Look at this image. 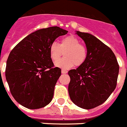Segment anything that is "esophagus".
Instances as JSON below:
<instances>
[{"instance_id": "esophagus-1", "label": "esophagus", "mask_w": 127, "mask_h": 127, "mask_svg": "<svg viewBox=\"0 0 127 127\" xmlns=\"http://www.w3.org/2000/svg\"><path fill=\"white\" fill-rule=\"evenodd\" d=\"M62 74H66L67 72H68V71L66 70H64V69H63L61 71Z\"/></svg>"}]
</instances>
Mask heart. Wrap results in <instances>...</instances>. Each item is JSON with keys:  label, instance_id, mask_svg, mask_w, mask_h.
I'll return each mask as SVG.
<instances>
[{"label": "heart", "instance_id": "obj_1", "mask_svg": "<svg viewBox=\"0 0 127 127\" xmlns=\"http://www.w3.org/2000/svg\"><path fill=\"white\" fill-rule=\"evenodd\" d=\"M49 56L55 62L64 53L65 57L55 63L57 67L63 69L72 68L74 65L80 66L85 62L87 57V49L76 37L68 36L61 39L59 44L51 43L49 46Z\"/></svg>", "mask_w": 127, "mask_h": 127}]
</instances>
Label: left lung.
Segmentation results:
<instances>
[{"instance_id": "8db88e82", "label": "left lung", "mask_w": 127, "mask_h": 127, "mask_svg": "<svg viewBox=\"0 0 127 127\" xmlns=\"http://www.w3.org/2000/svg\"><path fill=\"white\" fill-rule=\"evenodd\" d=\"M76 34L85 42L87 57L82 65L68 71V93L76 106L89 110L103 104L115 90L119 66L112 49L100 40L89 33Z\"/></svg>"}]
</instances>
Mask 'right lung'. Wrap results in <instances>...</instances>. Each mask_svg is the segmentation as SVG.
<instances>
[{
    "instance_id": "1",
    "label": "right lung",
    "mask_w": 127,
    "mask_h": 127,
    "mask_svg": "<svg viewBox=\"0 0 127 127\" xmlns=\"http://www.w3.org/2000/svg\"><path fill=\"white\" fill-rule=\"evenodd\" d=\"M68 31L58 27L38 30L13 47L6 62L5 75L14 99L29 109L47 106L53 97L61 69L55 67L49 46Z\"/></svg>"
}]
</instances>
